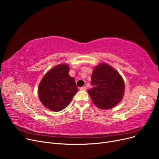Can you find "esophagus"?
Returning a JSON list of instances; mask_svg holds the SVG:
<instances>
[{
	"instance_id": "34e87169",
	"label": "esophagus",
	"mask_w": 159,
	"mask_h": 159,
	"mask_svg": "<svg viewBox=\"0 0 159 159\" xmlns=\"http://www.w3.org/2000/svg\"><path fill=\"white\" fill-rule=\"evenodd\" d=\"M80 90H81V91H85L86 89H87V88L85 87V86H84V87H81V88H80Z\"/></svg>"
}]
</instances>
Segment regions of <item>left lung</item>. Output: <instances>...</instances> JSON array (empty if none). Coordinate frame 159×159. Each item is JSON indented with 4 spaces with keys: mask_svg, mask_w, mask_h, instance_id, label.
Here are the masks:
<instances>
[{
    "mask_svg": "<svg viewBox=\"0 0 159 159\" xmlns=\"http://www.w3.org/2000/svg\"><path fill=\"white\" fill-rule=\"evenodd\" d=\"M91 85L92 88L88 92L98 108L111 109L123 98L125 89L123 80L116 70L107 64L95 67L91 75Z\"/></svg>",
    "mask_w": 159,
    "mask_h": 159,
    "instance_id": "left-lung-1",
    "label": "left lung"
}]
</instances>
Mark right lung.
<instances>
[{
  "mask_svg": "<svg viewBox=\"0 0 159 159\" xmlns=\"http://www.w3.org/2000/svg\"><path fill=\"white\" fill-rule=\"evenodd\" d=\"M68 65L60 64L48 71L38 86V96L44 106L54 111L65 109L78 92Z\"/></svg>",
  "mask_w": 159,
  "mask_h": 159,
  "instance_id": "obj_1",
  "label": "right lung"
}]
</instances>
